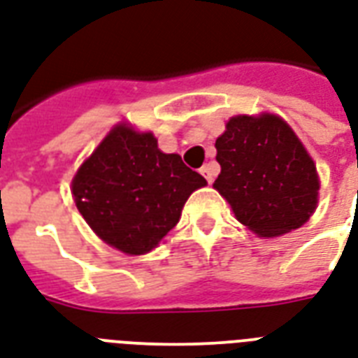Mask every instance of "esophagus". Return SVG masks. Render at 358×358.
<instances>
[{
    "label": "esophagus",
    "mask_w": 358,
    "mask_h": 358,
    "mask_svg": "<svg viewBox=\"0 0 358 358\" xmlns=\"http://www.w3.org/2000/svg\"><path fill=\"white\" fill-rule=\"evenodd\" d=\"M199 171H201V176H203L205 179H207V182H209V185L213 181H215V173H213V168H210V164H205L203 168H201V170H199Z\"/></svg>",
    "instance_id": "1"
}]
</instances>
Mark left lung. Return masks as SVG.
Returning a JSON list of instances; mask_svg holds the SVG:
<instances>
[{"mask_svg": "<svg viewBox=\"0 0 358 358\" xmlns=\"http://www.w3.org/2000/svg\"><path fill=\"white\" fill-rule=\"evenodd\" d=\"M215 148L220 176L213 187L241 224L259 237H278L308 222L317 207L320 177L284 119L235 115Z\"/></svg>", "mask_w": 358, "mask_h": 358, "instance_id": "1", "label": "left lung"}]
</instances>
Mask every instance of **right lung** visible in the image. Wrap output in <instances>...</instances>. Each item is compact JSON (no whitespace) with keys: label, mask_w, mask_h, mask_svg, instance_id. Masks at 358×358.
I'll use <instances>...</instances> for the list:
<instances>
[{"label":"right lung","mask_w":358,"mask_h":358,"mask_svg":"<svg viewBox=\"0 0 358 358\" xmlns=\"http://www.w3.org/2000/svg\"><path fill=\"white\" fill-rule=\"evenodd\" d=\"M207 181L176 153H162L153 132L113 127L73 179L80 215L106 245L140 256L181 218L188 196Z\"/></svg>","instance_id":"add662e5"}]
</instances>
